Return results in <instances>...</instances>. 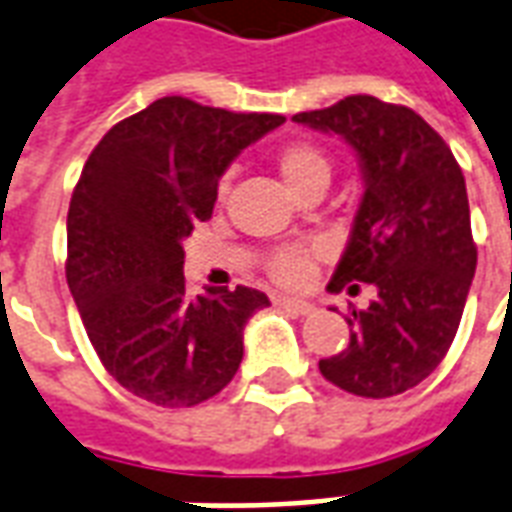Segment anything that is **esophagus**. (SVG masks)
Segmentation results:
<instances>
[{"instance_id":"obj_1","label":"esophagus","mask_w":512,"mask_h":512,"mask_svg":"<svg viewBox=\"0 0 512 512\" xmlns=\"http://www.w3.org/2000/svg\"><path fill=\"white\" fill-rule=\"evenodd\" d=\"M276 304L287 309V312H295V314H312L314 312V304L309 301H298V298H276Z\"/></svg>"}]
</instances>
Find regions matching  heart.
I'll use <instances>...</instances> for the list:
<instances>
[{
	"label": "heart",
	"instance_id": "obj_1",
	"mask_svg": "<svg viewBox=\"0 0 512 512\" xmlns=\"http://www.w3.org/2000/svg\"><path fill=\"white\" fill-rule=\"evenodd\" d=\"M276 168H279L282 179L287 181V187L293 189L295 195L304 187H309V184H314V181H325L328 184V179H331V160H328V154L320 146L309 143V140H295V143L279 151ZM227 184H230V176L222 179L219 189L225 192ZM314 260H317L314 249L293 246V249H285V252L274 255V260L268 263V271H271V276L279 285L304 287L314 276Z\"/></svg>",
	"mask_w": 512,
	"mask_h": 512
}]
</instances>
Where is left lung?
Segmentation results:
<instances>
[{
  "label": "left lung",
  "instance_id": "left-lung-1",
  "mask_svg": "<svg viewBox=\"0 0 512 512\" xmlns=\"http://www.w3.org/2000/svg\"><path fill=\"white\" fill-rule=\"evenodd\" d=\"M293 121L350 143L363 198L331 293L377 290L347 317L350 344L323 358L336 388L388 399L423 382L453 344L478 266L464 173L448 143L404 105L352 94Z\"/></svg>",
  "mask_w": 512,
  "mask_h": 512
}]
</instances>
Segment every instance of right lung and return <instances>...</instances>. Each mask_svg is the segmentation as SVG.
Instances as JSON below:
<instances>
[{
  "instance_id": "1",
  "label": "right lung",
  "mask_w": 512,
  "mask_h": 512,
  "mask_svg": "<svg viewBox=\"0 0 512 512\" xmlns=\"http://www.w3.org/2000/svg\"><path fill=\"white\" fill-rule=\"evenodd\" d=\"M285 124L162 97L105 132L67 211V285L89 342L121 388L195 407L233 380L246 320L268 295L238 285L189 298L184 238L206 222L238 154Z\"/></svg>"
}]
</instances>
